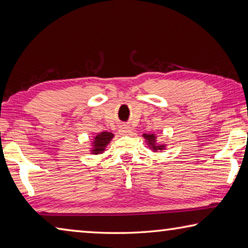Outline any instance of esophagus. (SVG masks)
Here are the masks:
<instances>
[{
	"label": "esophagus",
	"instance_id": "34e87169",
	"mask_svg": "<svg viewBox=\"0 0 248 248\" xmlns=\"http://www.w3.org/2000/svg\"><path fill=\"white\" fill-rule=\"evenodd\" d=\"M119 132L121 134H130L132 132V129L129 127V125H121V127L119 128Z\"/></svg>",
	"mask_w": 248,
	"mask_h": 248
}]
</instances>
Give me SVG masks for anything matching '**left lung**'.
I'll return each mask as SVG.
<instances>
[{
  "label": "left lung",
  "instance_id": "8db88e82",
  "mask_svg": "<svg viewBox=\"0 0 248 248\" xmlns=\"http://www.w3.org/2000/svg\"><path fill=\"white\" fill-rule=\"evenodd\" d=\"M143 138L145 139L146 143L149 144L151 150H153L154 152H156V151H162L163 149L165 148L164 144H157L156 143V136H155V134L143 133Z\"/></svg>",
  "mask_w": 248,
  "mask_h": 248
}]
</instances>
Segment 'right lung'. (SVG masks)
Instances as JSON below:
<instances>
[{"instance_id":"1","label":"right lung","mask_w":248,"mask_h":248,"mask_svg":"<svg viewBox=\"0 0 248 248\" xmlns=\"http://www.w3.org/2000/svg\"><path fill=\"white\" fill-rule=\"evenodd\" d=\"M112 138H114V134L111 132H108V131H105V132H100L98 133L97 136L94 137V140L92 142V145H93V148H92V153L93 154H100L103 153L105 151V148L108 145L109 142L111 141Z\"/></svg>"}]
</instances>
